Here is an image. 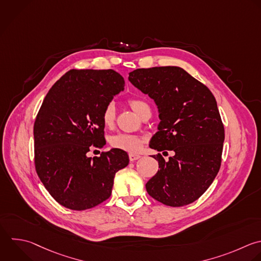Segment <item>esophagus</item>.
<instances>
[{
    "label": "esophagus",
    "instance_id": "1",
    "mask_svg": "<svg viewBox=\"0 0 261 261\" xmlns=\"http://www.w3.org/2000/svg\"><path fill=\"white\" fill-rule=\"evenodd\" d=\"M140 158H141V156L139 154H135V153H130L129 154V160L130 161H136V160H138Z\"/></svg>",
    "mask_w": 261,
    "mask_h": 261
}]
</instances>
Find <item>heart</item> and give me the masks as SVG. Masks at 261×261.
<instances>
[{
    "label": "heart",
    "instance_id": "b5f03b06",
    "mask_svg": "<svg viewBox=\"0 0 261 261\" xmlns=\"http://www.w3.org/2000/svg\"><path fill=\"white\" fill-rule=\"evenodd\" d=\"M132 109L141 117L146 111L150 110L148 103L142 99H130L128 101ZM115 119V105L113 102L108 103L102 112V121L106 127H110L113 125ZM110 145L119 150L127 151V152H137L141 149L143 145L142 138L129 135V134H116L112 136L109 140Z\"/></svg>",
    "mask_w": 261,
    "mask_h": 261
}]
</instances>
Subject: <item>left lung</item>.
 <instances>
[{"mask_svg": "<svg viewBox=\"0 0 261 261\" xmlns=\"http://www.w3.org/2000/svg\"><path fill=\"white\" fill-rule=\"evenodd\" d=\"M128 81L158 108L160 122L150 148L174 152L168 161L160 154L152 156L159 169L146 184L148 194L172 207L196 201L214 180L221 162L224 128L214 96L176 66L136 69Z\"/></svg>", "mask_w": 261, "mask_h": 261, "instance_id": "1", "label": "left lung"}]
</instances>
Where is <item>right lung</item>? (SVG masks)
Masks as SVG:
<instances>
[{"mask_svg":"<svg viewBox=\"0 0 261 261\" xmlns=\"http://www.w3.org/2000/svg\"><path fill=\"white\" fill-rule=\"evenodd\" d=\"M123 90L124 80L114 70L72 69L47 94L34 126L35 163L62 206L86 210L107 200L115 173L127 166L123 150L88 155L92 145L103 146V109Z\"/></svg>","mask_w":261,"mask_h":261,"instance_id":"obj_1","label":"right lung"}]
</instances>
